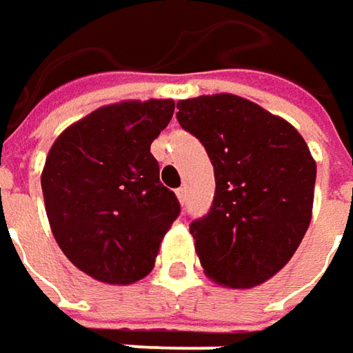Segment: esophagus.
<instances>
[{"instance_id": "esophagus-1", "label": "esophagus", "mask_w": 353, "mask_h": 353, "mask_svg": "<svg viewBox=\"0 0 353 353\" xmlns=\"http://www.w3.org/2000/svg\"><path fill=\"white\" fill-rule=\"evenodd\" d=\"M176 194H177V198H179V202L183 204V202H185V188H177Z\"/></svg>"}]
</instances>
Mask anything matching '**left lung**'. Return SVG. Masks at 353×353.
Listing matches in <instances>:
<instances>
[{"label":"left lung","instance_id":"8db88e82","mask_svg":"<svg viewBox=\"0 0 353 353\" xmlns=\"http://www.w3.org/2000/svg\"><path fill=\"white\" fill-rule=\"evenodd\" d=\"M177 109L216 177L208 214L190 224L204 272L232 289L261 285L309 228L317 174L309 147L285 119L234 94L179 101Z\"/></svg>","mask_w":353,"mask_h":353}]
</instances>
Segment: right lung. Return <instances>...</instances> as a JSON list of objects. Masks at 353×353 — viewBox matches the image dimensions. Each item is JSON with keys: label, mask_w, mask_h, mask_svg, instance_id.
Wrapping results in <instances>:
<instances>
[{"label": "right lung", "mask_w": 353, "mask_h": 353, "mask_svg": "<svg viewBox=\"0 0 353 353\" xmlns=\"http://www.w3.org/2000/svg\"><path fill=\"white\" fill-rule=\"evenodd\" d=\"M174 109L170 99L101 107L50 149L42 194L52 234L68 261L97 281L143 279L181 212L151 155Z\"/></svg>", "instance_id": "obj_1"}]
</instances>
